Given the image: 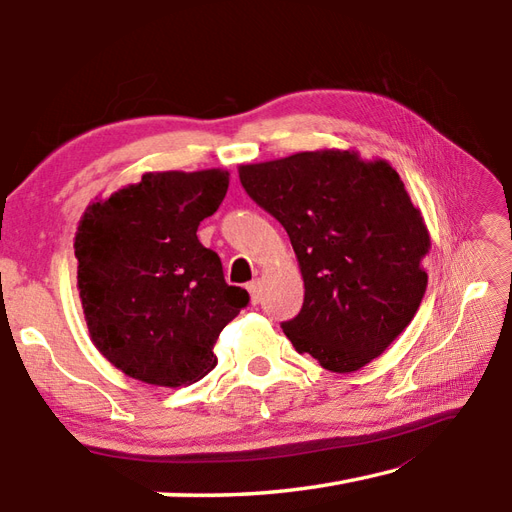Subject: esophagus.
I'll use <instances>...</instances> for the list:
<instances>
[{"instance_id": "obj_1", "label": "esophagus", "mask_w": 512, "mask_h": 512, "mask_svg": "<svg viewBox=\"0 0 512 512\" xmlns=\"http://www.w3.org/2000/svg\"><path fill=\"white\" fill-rule=\"evenodd\" d=\"M246 288L250 293V302H253V304L262 302V282H259V279H253V282H250Z\"/></svg>"}]
</instances>
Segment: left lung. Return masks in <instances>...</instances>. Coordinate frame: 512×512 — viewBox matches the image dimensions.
<instances>
[{
  "label": "left lung",
  "mask_w": 512,
  "mask_h": 512,
  "mask_svg": "<svg viewBox=\"0 0 512 512\" xmlns=\"http://www.w3.org/2000/svg\"><path fill=\"white\" fill-rule=\"evenodd\" d=\"M248 197L286 228L304 306L284 322L297 353L333 373L373 362L426 293L428 228L397 170L355 150H313L239 166Z\"/></svg>",
  "instance_id": "8db88e82"
}]
</instances>
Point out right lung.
Here are the masks:
<instances>
[{
	"label": "right lung",
	"instance_id": "add662e5",
	"mask_svg": "<svg viewBox=\"0 0 512 512\" xmlns=\"http://www.w3.org/2000/svg\"><path fill=\"white\" fill-rule=\"evenodd\" d=\"M226 190V170H166L86 208L75 257L88 335L128 377L177 388L215 368L219 333L250 299L197 239Z\"/></svg>",
	"mask_w": 512,
	"mask_h": 512
}]
</instances>
